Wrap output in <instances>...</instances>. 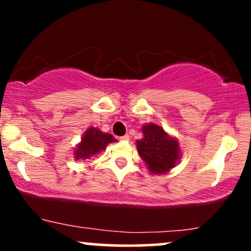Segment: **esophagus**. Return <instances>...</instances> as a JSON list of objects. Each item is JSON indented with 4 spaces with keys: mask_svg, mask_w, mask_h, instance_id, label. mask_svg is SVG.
<instances>
[{
    "mask_svg": "<svg viewBox=\"0 0 251 251\" xmlns=\"http://www.w3.org/2000/svg\"><path fill=\"white\" fill-rule=\"evenodd\" d=\"M120 140H122V142H128V140H129V135L128 134L123 135V137H120Z\"/></svg>",
    "mask_w": 251,
    "mask_h": 251,
    "instance_id": "esophagus-1",
    "label": "esophagus"
}]
</instances>
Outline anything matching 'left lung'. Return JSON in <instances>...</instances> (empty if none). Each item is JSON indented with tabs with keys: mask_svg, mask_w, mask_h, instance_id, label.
Returning a JSON list of instances; mask_svg holds the SVG:
<instances>
[{
	"mask_svg": "<svg viewBox=\"0 0 251 251\" xmlns=\"http://www.w3.org/2000/svg\"><path fill=\"white\" fill-rule=\"evenodd\" d=\"M144 137L137 140L138 153L152 175L168 174L181 158V148L177 138L154 123L142 126Z\"/></svg>",
	"mask_w": 251,
	"mask_h": 251,
	"instance_id": "left-lung-1",
	"label": "left lung"
}]
</instances>
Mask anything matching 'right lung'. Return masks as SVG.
Listing matches in <instances>:
<instances>
[{
	"instance_id": "add662e5",
	"label": "right lung",
	"mask_w": 251,
	"mask_h": 251,
	"mask_svg": "<svg viewBox=\"0 0 251 251\" xmlns=\"http://www.w3.org/2000/svg\"><path fill=\"white\" fill-rule=\"evenodd\" d=\"M117 142L116 138L112 134L105 133L98 127H88L83 132L81 140L76 144L73 150V157L75 160L94 159L101 154L107 148L108 144Z\"/></svg>"
}]
</instances>
